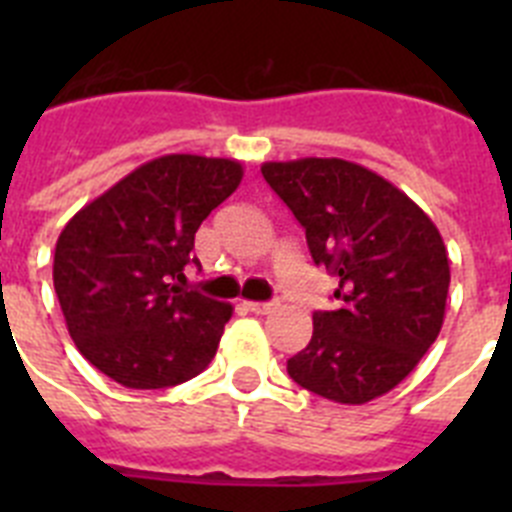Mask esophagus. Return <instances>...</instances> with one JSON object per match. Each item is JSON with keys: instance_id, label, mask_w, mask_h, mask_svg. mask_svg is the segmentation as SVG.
Wrapping results in <instances>:
<instances>
[{"instance_id": "1", "label": "esophagus", "mask_w": 512, "mask_h": 512, "mask_svg": "<svg viewBox=\"0 0 512 512\" xmlns=\"http://www.w3.org/2000/svg\"><path fill=\"white\" fill-rule=\"evenodd\" d=\"M243 307L253 315H266V312L274 310V302H243Z\"/></svg>"}]
</instances>
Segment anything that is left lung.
<instances>
[{"mask_svg": "<svg viewBox=\"0 0 512 512\" xmlns=\"http://www.w3.org/2000/svg\"><path fill=\"white\" fill-rule=\"evenodd\" d=\"M261 174L305 228L312 261L338 279V307L312 312L289 377L341 405L387 395L441 333L451 282L441 233L395 184L343 158L269 161Z\"/></svg>", "mask_w": 512, "mask_h": 512, "instance_id": "left-lung-1", "label": "left lung"}]
</instances>
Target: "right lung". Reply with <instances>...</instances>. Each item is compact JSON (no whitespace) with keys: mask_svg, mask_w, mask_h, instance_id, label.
Returning <instances> with one entry per match:
<instances>
[{"mask_svg":"<svg viewBox=\"0 0 512 512\" xmlns=\"http://www.w3.org/2000/svg\"><path fill=\"white\" fill-rule=\"evenodd\" d=\"M230 158L169 153L130 171L61 230L53 287L81 356L130 390H161L212 361L233 305L179 287L194 233L238 189Z\"/></svg>","mask_w":512,"mask_h":512,"instance_id":"add662e5","label":"right lung"}]
</instances>
